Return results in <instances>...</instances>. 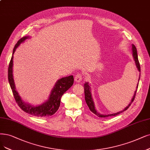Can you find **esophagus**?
Masks as SVG:
<instances>
[{
	"label": "esophagus",
	"mask_w": 150,
	"mask_h": 150,
	"mask_svg": "<svg viewBox=\"0 0 150 150\" xmlns=\"http://www.w3.org/2000/svg\"><path fill=\"white\" fill-rule=\"evenodd\" d=\"M82 79V76L80 74H77L75 76V81L76 82H80Z\"/></svg>",
	"instance_id": "esophagus-1"
}]
</instances>
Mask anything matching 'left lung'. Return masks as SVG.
Returning <instances> with one entry per match:
<instances>
[{
  "instance_id": "left-lung-1",
  "label": "left lung",
  "mask_w": 150,
  "mask_h": 150,
  "mask_svg": "<svg viewBox=\"0 0 150 150\" xmlns=\"http://www.w3.org/2000/svg\"><path fill=\"white\" fill-rule=\"evenodd\" d=\"M132 52H133V55H134V60H135V64H136V66L137 67L138 69V70H139L140 71V63H139V61H138V55H137V48L135 46L134 44H132ZM140 80V79H139ZM139 81V80H138ZM138 85H137V88H138ZM84 90H85V101H86V103L88 105V108H89L90 110H91V111L95 114V115H98L99 117H109V116H115V115H119V114L123 112L124 111H125V110H126L127 109H128L130 106V105L132 104V103L134 102V99H135V96H136V93H137V90L135 91V94H134V96H133V98L132 99L131 101V103L127 106L124 110H122V111H120L119 112H117V113H114V114H108V115H103V114H100L98 113V112L96 111V110L95 109V104H94V102L93 101V99H92V97H91V88H90V86L89 85V84H88V83H84Z\"/></svg>"
}]
</instances>
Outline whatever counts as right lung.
<instances>
[{"label":"right lung","instance_id":"1","mask_svg":"<svg viewBox=\"0 0 150 150\" xmlns=\"http://www.w3.org/2000/svg\"><path fill=\"white\" fill-rule=\"evenodd\" d=\"M27 38H28V37L25 36L21 38L20 40H18L13 48V54L20 44L26 40ZM12 66L13 55L11 58L8 65V79L10 88L13 93V97L18 106L25 112L40 117H49V116H51L56 112L60 106L61 97L64 95V93L66 91H67L74 84V76L70 75L69 76H65L59 79L55 83L48 100L41 104V106H34L28 104L22 101L21 98L18 95V92L16 91L12 75Z\"/></svg>","mask_w":150,"mask_h":150}]
</instances>
